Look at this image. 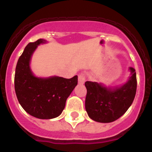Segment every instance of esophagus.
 <instances>
[{"label": "esophagus", "instance_id": "esophagus-1", "mask_svg": "<svg viewBox=\"0 0 152 152\" xmlns=\"http://www.w3.org/2000/svg\"><path fill=\"white\" fill-rule=\"evenodd\" d=\"M85 82V75L84 73H80L78 75V83L80 84H83Z\"/></svg>", "mask_w": 152, "mask_h": 152}]
</instances>
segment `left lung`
I'll return each instance as SVG.
<instances>
[{"instance_id": "obj_1", "label": "left lung", "mask_w": 152, "mask_h": 152, "mask_svg": "<svg viewBox=\"0 0 152 152\" xmlns=\"http://www.w3.org/2000/svg\"><path fill=\"white\" fill-rule=\"evenodd\" d=\"M131 77L120 87L107 88L97 82L86 81L85 109L91 119L111 123L121 117L133 102L136 94L135 70L129 68Z\"/></svg>"}]
</instances>
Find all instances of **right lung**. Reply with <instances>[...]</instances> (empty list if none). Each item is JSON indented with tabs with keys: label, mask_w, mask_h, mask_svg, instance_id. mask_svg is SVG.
<instances>
[{
	"label": "right lung",
	"mask_w": 152,
	"mask_h": 152,
	"mask_svg": "<svg viewBox=\"0 0 152 152\" xmlns=\"http://www.w3.org/2000/svg\"><path fill=\"white\" fill-rule=\"evenodd\" d=\"M46 41L39 39L29 42L19 58L15 71L14 88L17 100L27 113L42 119H53L62 113L67 98L77 84V76L37 77L29 66L32 55L39 45Z\"/></svg>",
	"instance_id": "add662e5"
}]
</instances>
